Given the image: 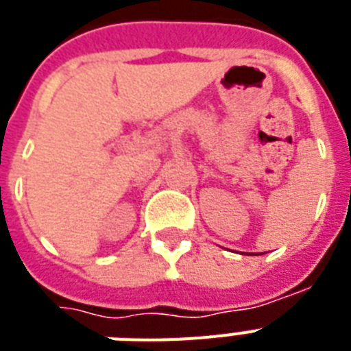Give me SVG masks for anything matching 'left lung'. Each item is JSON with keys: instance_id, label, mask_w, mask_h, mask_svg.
Instances as JSON below:
<instances>
[{"instance_id": "left-lung-1", "label": "left lung", "mask_w": 351, "mask_h": 351, "mask_svg": "<svg viewBox=\"0 0 351 351\" xmlns=\"http://www.w3.org/2000/svg\"><path fill=\"white\" fill-rule=\"evenodd\" d=\"M256 255H258V253H256Z\"/></svg>"}]
</instances>
